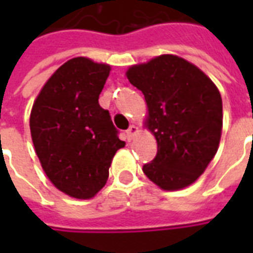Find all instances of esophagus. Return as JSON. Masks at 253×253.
Returning <instances> with one entry per match:
<instances>
[{
    "label": "esophagus",
    "instance_id": "obj_1",
    "mask_svg": "<svg viewBox=\"0 0 253 253\" xmlns=\"http://www.w3.org/2000/svg\"><path fill=\"white\" fill-rule=\"evenodd\" d=\"M126 134H127V139H128V141H132L134 137L138 134V127L131 125V126L128 127V130L126 131Z\"/></svg>",
    "mask_w": 253,
    "mask_h": 253
}]
</instances>
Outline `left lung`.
I'll return each instance as SVG.
<instances>
[{
  "instance_id": "obj_1",
  "label": "left lung",
  "mask_w": 253,
  "mask_h": 253,
  "mask_svg": "<svg viewBox=\"0 0 253 253\" xmlns=\"http://www.w3.org/2000/svg\"><path fill=\"white\" fill-rule=\"evenodd\" d=\"M126 77L145 96V127L157 154L143 172L164 191L195 183L217 153L222 132V99L210 78L184 58L164 54L132 65Z\"/></svg>"
}]
</instances>
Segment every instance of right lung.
I'll use <instances>...</instances> for the list:
<instances>
[{"label":"right lung","mask_w":253,"mask_h":253,"mask_svg":"<svg viewBox=\"0 0 253 253\" xmlns=\"http://www.w3.org/2000/svg\"><path fill=\"white\" fill-rule=\"evenodd\" d=\"M111 66L86 57L58 67L34 101L30 128L36 156L58 190L90 199L108 180L115 153L125 146L99 94Z\"/></svg>","instance_id":"obj_1"}]
</instances>
